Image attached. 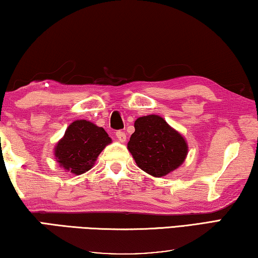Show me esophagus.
Returning a JSON list of instances; mask_svg holds the SVG:
<instances>
[{
    "mask_svg": "<svg viewBox=\"0 0 258 258\" xmlns=\"http://www.w3.org/2000/svg\"><path fill=\"white\" fill-rule=\"evenodd\" d=\"M116 137H117L118 141H119V142H125L126 141V134H125V132H122V131H117Z\"/></svg>",
    "mask_w": 258,
    "mask_h": 258,
    "instance_id": "1",
    "label": "esophagus"
}]
</instances>
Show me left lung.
Returning <instances> with one entry per match:
<instances>
[{"label": "left lung", "instance_id": "obj_1", "mask_svg": "<svg viewBox=\"0 0 258 258\" xmlns=\"http://www.w3.org/2000/svg\"><path fill=\"white\" fill-rule=\"evenodd\" d=\"M127 149L137 165L155 178L165 177L182 165L188 154V144L177 130L158 114L139 117Z\"/></svg>", "mask_w": 258, "mask_h": 258}]
</instances>
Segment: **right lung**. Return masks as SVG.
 <instances>
[{"instance_id": "obj_1", "label": "right lung", "mask_w": 258, "mask_h": 258, "mask_svg": "<svg viewBox=\"0 0 258 258\" xmlns=\"http://www.w3.org/2000/svg\"><path fill=\"white\" fill-rule=\"evenodd\" d=\"M111 138L103 127L86 119L71 122L63 138L57 142L54 156L60 167L71 174H83L92 169Z\"/></svg>"}]
</instances>
